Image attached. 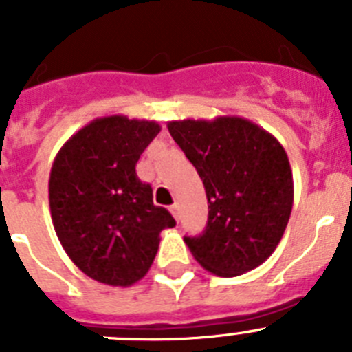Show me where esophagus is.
Segmentation results:
<instances>
[{"label":"esophagus","instance_id":"34e87169","mask_svg":"<svg viewBox=\"0 0 352 352\" xmlns=\"http://www.w3.org/2000/svg\"><path fill=\"white\" fill-rule=\"evenodd\" d=\"M169 211L173 213V217L176 220H179V210H178V204H173V206H169Z\"/></svg>","mask_w":352,"mask_h":352}]
</instances>
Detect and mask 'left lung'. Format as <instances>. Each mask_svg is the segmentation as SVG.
Instances as JSON below:
<instances>
[{
	"instance_id": "left-lung-1",
	"label": "left lung",
	"mask_w": 352,
	"mask_h": 352,
	"mask_svg": "<svg viewBox=\"0 0 352 352\" xmlns=\"http://www.w3.org/2000/svg\"><path fill=\"white\" fill-rule=\"evenodd\" d=\"M167 129L208 197L206 229L185 238L192 256L219 276L257 268L280 243L291 217L294 185L284 146L239 116L169 121Z\"/></svg>"
}]
</instances>
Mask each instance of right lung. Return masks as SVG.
Instances as JSON below:
<instances>
[{"label":"right lung","mask_w":352,"mask_h":352,"mask_svg":"<svg viewBox=\"0 0 352 352\" xmlns=\"http://www.w3.org/2000/svg\"><path fill=\"white\" fill-rule=\"evenodd\" d=\"M158 132L157 121L96 118L56 155L49 178L52 226L72 263L93 280L114 287L141 280L160 232L176 226L135 174Z\"/></svg>","instance_id":"add662e5"}]
</instances>
